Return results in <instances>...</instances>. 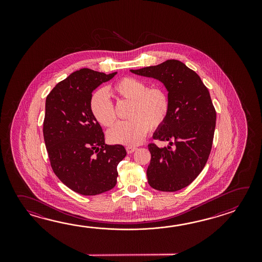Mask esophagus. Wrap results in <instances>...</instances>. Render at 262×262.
<instances>
[{
  "label": "esophagus",
  "instance_id": "1",
  "mask_svg": "<svg viewBox=\"0 0 262 262\" xmlns=\"http://www.w3.org/2000/svg\"><path fill=\"white\" fill-rule=\"evenodd\" d=\"M137 150V147H132V146H128L126 147V151L127 154H132L135 150Z\"/></svg>",
  "mask_w": 262,
  "mask_h": 262
}]
</instances>
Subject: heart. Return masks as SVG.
<instances>
[{"label": "heart", "instance_id": "heart-1", "mask_svg": "<svg viewBox=\"0 0 262 262\" xmlns=\"http://www.w3.org/2000/svg\"><path fill=\"white\" fill-rule=\"evenodd\" d=\"M119 100L130 101L129 121L120 122L107 133L108 140L115 144L138 145L145 139L150 129L161 127L167 120L170 101L161 87L149 88L139 78L123 77L111 89ZM90 112L102 126L110 127L116 121L112 101L103 90H97L90 98Z\"/></svg>", "mask_w": 262, "mask_h": 262}]
</instances>
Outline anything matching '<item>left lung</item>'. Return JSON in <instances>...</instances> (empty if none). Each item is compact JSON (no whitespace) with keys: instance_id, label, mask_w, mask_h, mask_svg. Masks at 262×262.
Masks as SVG:
<instances>
[{"instance_id":"left-lung-1","label":"left lung","mask_w":262,"mask_h":262,"mask_svg":"<svg viewBox=\"0 0 262 262\" xmlns=\"http://www.w3.org/2000/svg\"><path fill=\"white\" fill-rule=\"evenodd\" d=\"M130 71L160 80L170 101L166 122L154 134V139L169 145H148V183L163 192L183 189L200 175L212 150L216 112L210 93L200 76L178 60Z\"/></svg>"}]
</instances>
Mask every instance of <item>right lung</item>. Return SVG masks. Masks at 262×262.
<instances>
[{
	"label": "right lung",
	"mask_w": 262,
	"mask_h": 262,
	"mask_svg": "<svg viewBox=\"0 0 262 262\" xmlns=\"http://www.w3.org/2000/svg\"><path fill=\"white\" fill-rule=\"evenodd\" d=\"M116 74L82 68L57 84L46 99L43 134L50 166L62 184L80 195L112 189L118 164L126 156L123 145L105 144L102 127L90 112L93 91Z\"/></svg>",
	"instance_id": "right-lung-1"
}]
</instances>
